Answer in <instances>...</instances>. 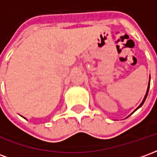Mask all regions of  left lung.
<instances>
[{"mask_svg":"<svg viewBox=\"0 0 157 157\" xmlns=\"http://www.w3.org/2000/svg\"><path fill=\"white\" fill-rule=\"evenodd\" d=\"M149 88H150V81H149L148 87H147V91H146V93H145V98H144V99H143V101H142V102H141V103H140V106H139V107H138V108H137V109H135V111H136V110H137V109H140V107H141V106H142V105H143V103H144V102H145V99H146V98H147V95H148ZM135 111H134V112H135ZM134 112H133V113H134Z\"/></svg>","mask_w":157,"mask_h":157,"instance_id":"left-lung-1","label":"left lung"}]
</instances>
